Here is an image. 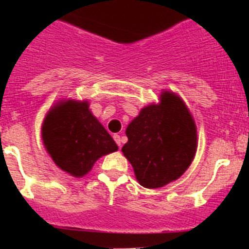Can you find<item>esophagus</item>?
<instances>
[{
    "mask_svg": "<svg viewBox=\"0 0 249 249\" xmlns=\"http://www.w3.org/2000/svg\"><path fill=\"white\" fill-rule=\"evenodd\" d=\"M113 140L116 141L117 146L121 147V142H122V140H121V136L120 135H113Z\"/></svg>",
    "mask_w": 249,
    "mask_h": 249,
    "instance_id": "34e87169",
    "label": "esophagus"
}]
</instances>
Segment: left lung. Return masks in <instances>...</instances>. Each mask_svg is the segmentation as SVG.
Masks as SVG:
<instances>
[{"label": "left lung", "mask_w": 249, "mask_h": 249, "mask_svg": "<svg viewBox=\"0 0 249 249\" xmlns=\"http://www.w3.org/2000/svg\"><path fill=\"white\" fill-rule=\"evenodd\" d=\"M122 147L141 186L160 188L181 177L192 163L197 131L186 105L164 92L160 105L144 107L126 129Z\"/></svg>", "instance_id": "left-lung-1"}]
</instances>
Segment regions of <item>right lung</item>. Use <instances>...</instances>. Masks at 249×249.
<instances>
[{"instance_id":"1","label":"right lung","mask_w":249,"mask_h":249,"mask_svg":"<svg viewBox=\"0 0 249 249\" xmlns=\"http://www.w3.org/2000/svg\"><path fill=\"white\" fill-rule=\"evenodd\" d=\"M42 138L54 163L74 177L85 176L98 158L118 149L87 102L67 101L53 107L43 122Z\"/></svg>"}]
</instances>
